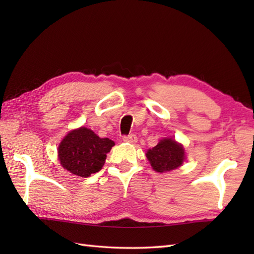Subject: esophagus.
<instances>
[{"instance_id": "obj_1", "label": "esophagus", "mask_w": 254, "mask_h": 254, "mask_svg": "<svg viewBox=\"0 0 254 254\" xmlns=\"http://www.w3.org/2000/svg\"><path fill=\"white\" fill-rule=\"evenodd\" d=\"M123 141L127 143H136L137 142V137L135 134H130V135H127L123 137Z\"/></svg>"}]
</instances>
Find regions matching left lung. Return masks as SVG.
Returning a JSON list of instances; mask_svg holds the SVG:
<instances>
[{
  "mask_svg": "<svg viewBox=\"0 0 254 254\" xmlns=\"http://www.w3.org/2000/svg\"><path fill=\"white\" fill-rule=\"evenodd\" d=\"M146 157L153 169L166 172L182 166L186 159L185 148L172 138H164L152 149H148Z\"/></svg>",
  "mask_w": 254,
  "mask_h": 254,
  "instance_id": "left-lung-1",
  "label": "left lung"
}]
</instances>
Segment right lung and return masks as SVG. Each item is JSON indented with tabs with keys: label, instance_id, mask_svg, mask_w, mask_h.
<instances>
[{
	"label": "right lung",
	"instance_id": "add662e5",
	"mask_svg": "<svg viewBox=\"0 0 254 254\" xmlns=\"http://www.w3.org/2000/svg\"><path fill=\"white\" fill-rule=\"evenodd\" d=\"M113 145L111 139L100 138L90 128L82 127L62 139L58 148L59 160L71 174L87 178L101 170Z\"/></svg>",
	"mask_w": 254,
	"mask_h": 254
}]
</instances>
